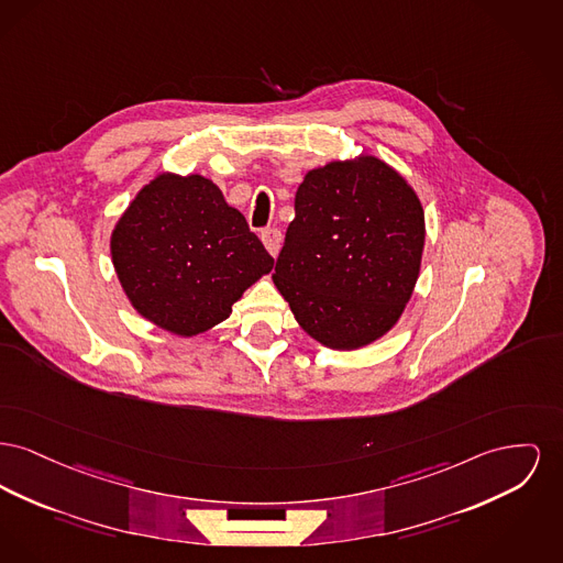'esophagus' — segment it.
<instances>
[{"label":"esophagus","mask_w":563,"mask_h":563,"mask_svg":"<svg viewBox=\"0 0 563 563\" xmlns=\"http://www.w3.org/2000/svg\"><path fill=\"white\" fill-rule=\"evenodd\" d=\"M262 240H264V246L267 249V253L272 257H278L280 253V246H283V233L276 228H267L262 232Z\"/></svg>","instance_id":"esophagus-1"}]
</instances>
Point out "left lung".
<instances>
[{
  "label": "left lung",
  "mask_w": 563,
  "mask_h": 563,
  "mask_svg": "<svg viewBox=\"0 0 563 563\" xmlns=\"http://www.w3.org/2000/svg\"><path fill=\"white\" fill-rule=\"evenodd\" d=\"M423 246L417 191L396 167L362 153L306 172L272 280L312 340L357 351L396 328Z\"/></svg>",
  "instance_id": "1"
}]
</instances>
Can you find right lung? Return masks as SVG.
Wrapping results in <instances>:
<instances>
[{
  "label": "right lung",
  "instance_id": "add662e5",
  "mask_svg": "<svg viewBox=\"0 0 563 563\" xmlns=\"http://www.w3.org/2000/svg\"><path fill=\"white\" fill-rule=\"evenodd\" d=\"M110 255L133 310L180 338L225 321L274 267L210 178L176 172H159L135 194L110 233Z\"/></svg>",
  "mask_w": 563,
  "mask_h": 563
}]
</instances>
